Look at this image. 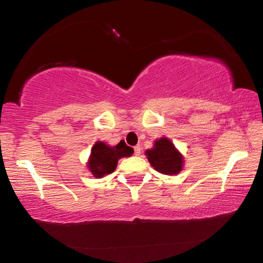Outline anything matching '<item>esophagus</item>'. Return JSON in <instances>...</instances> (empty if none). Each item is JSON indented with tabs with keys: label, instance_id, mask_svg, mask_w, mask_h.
Returning <instances> with one entry per match:
<instances>
[{
	"label": "esophagus",
	"instance_id": "1",
	"mask_svg": "<svg viewBox=\"0 0 263 263\" xmlns=\"http://www.w3.org/2000/svg\"><path fill=\"white\" fill-rule=\"evenodd\" d=\"M140 152H141L140 146H139V145L135 146V155H136V157H138V155H140Z\"/></svg>",
	"mask_w": 263,
	"mask_h": 263
}]
</instances>
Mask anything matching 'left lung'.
Returning <instances> with one entry per match:
<instances>
[{"instance_id":"1","label":"left lung","mask_w":263,"mask_h":263,"mask_svg":"<svg viewBox=\"0 0 263 263\" xmlns=\"http://www.w3.org/2000/svg\"><path fill=\"white\" fill-rule=\"evenodd\" d=\"M149 163L154 169L166 175H175L182 169L183 158L167 138L155 141L154 148L146 151Z\"/></svg>"}]
</instances>
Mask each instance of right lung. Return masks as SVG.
Instances as JSON below:
<instances>
[{
    "label": "right lung",
    "instance_id": "obj_1",
    "mask_svg": "<svg viewBox=\"0 0 263 263\" xmlns=\"http://www.w3.org/2000/svg\"><path fill=\"white\" fill-rule=\"evenodd\" d=\"M133 148L123 140L115 147H109L104 142L97 141L91 148V155L89 159L88 167L95 177H102L111 174L117 167L118 160L123 157H131Z\"/></svg>",
    "mask_w": 263,
    "mask_h": 263
}]
</instances>
